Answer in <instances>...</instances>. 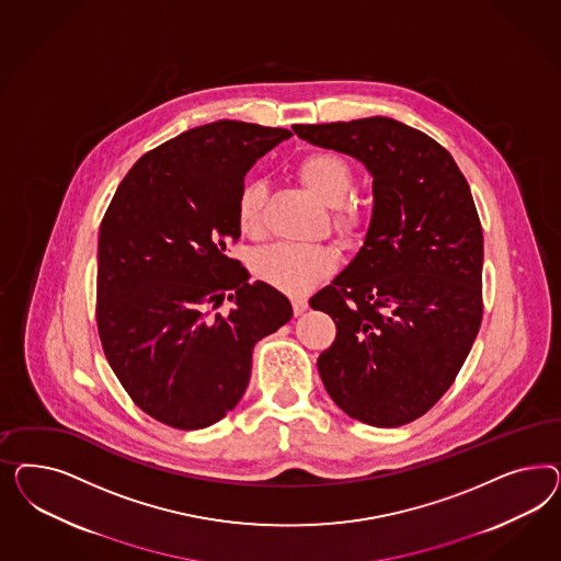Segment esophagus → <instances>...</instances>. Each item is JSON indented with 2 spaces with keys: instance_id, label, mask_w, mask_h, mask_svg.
I'll use <instances>...</instances> for the list:
<instances>
[{
  "instance_id": "34e87169",
  "label": "esophagus",
  "mask_w": 561,
  "mask_h": 561,
  "mask_svg": "<svg viewBox=\"0 0 561 561\" xmlns=\"http://www.w3.org/2000/svg\"><path fill=\"white\" fill-rule=\"evenodd\" d=\"M291 308H294V314L300 317L308 308V300L306 298H291Z\"/></svg>"
}]
</instances>
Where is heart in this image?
Masks as SVG:
<instances>
[{
  "mask_svg": "<svg viewBox=\"0 0 561 561\" xmlns=\"http://www.w3.org/2000/svg\"><path fill=\"white\" fill-rule=\"evenodd\" d=\"M298 176L312 195L331 207V228L347 242H356L368 228V211L352 195L354 170L333 152H312L298 164ZM267 188L261 181L244 183L237 199L238 228L247 237L263 232V209ZM340 255L333 247L277 244L259 251L253 259L256 279L272 288L300 294L312 288L337 267Z\"/></svg>",
  "mask_w": 561,
  "mask_h": 561,
  "instance_id": "heart-1",
  "label": "heart"
}]
</instances>
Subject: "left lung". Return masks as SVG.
I'll list each match as a JSON object with an SVG mask.
<instances>
[{
    "instance_id": "8db88e82",
    "label": "left lung",
    "mask_w": 561,
    "mask_h": 561,
    "mask_svg": "<svg viewBox=\"0 0 561 561\" xmlns=\"http://www.w3.org/2000/svg\"><path fill=\"white\" fill-rule=\"evenodd\" d=\"M374 176L364 247L310 298L337 327L319 373L350 417L397 427L440 401L483 319V230L467 179L438 141L389 117L294 125Z\"/></svg>"
}]
</instances>
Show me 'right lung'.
Returning a JSON list of instances; mask_svg holds the SVG:
<instances>
[{"instance_id":"add662e5","label":"right lung","mask_w":561,"mask_h":561,"mask_svg":"<svg viewBox=\"0 0 561 561\" xmlns=\"http://www.w3.org/2000/svg\"><path fill=\"white\" fill-rule=\"evenodd\" d=\"M288 129L216 121L144 153L99 234L96 324L123 389L176 430L220 422L247 391L253 347L291 319L277 289L228 255L244 174ZM228 316L210 312L226 298Z\"/></svg>"}]
</instances>
